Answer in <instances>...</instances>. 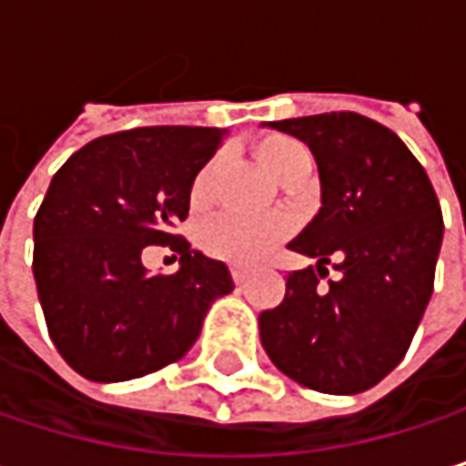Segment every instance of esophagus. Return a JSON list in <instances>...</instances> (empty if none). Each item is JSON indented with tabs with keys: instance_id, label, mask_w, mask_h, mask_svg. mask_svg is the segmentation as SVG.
<instances>
[{
	"instance_id": "esophagus-1",
	"label": "esophagus",
	"mask_w": 466,
	"mask_h": 466,
	"mask_svg": "<svg viewBox=\"0 0 466 466\" xmlns=\"http://www.w3.org/2000/svg\"><path fill=\"white\" fill-rule=\"evenodd\" d=\"M232 278H234V283H245L248 269H242V267H232Z\"/></svg>"
}]
</instances>
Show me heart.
I'll return each instance as SVG.
<instances>
[{"instance_id": "heart-1", "label": "heart", "mask_w": 466, "mask_h": 466, "mask_svg": "<svg viewBox=\"0 0 466 466\" xmlns=\"http://www.w3.org/2000/svg\"><path fill=\"white\" fill-rule=\"evenodd\" d=\"M253 156L258 164L280 183L294 177L302 167H310V150L289 135H261L253 142ZM218 161H208L191 180V205L205 208L213 197ZM291 232V221L283 216L248 218L237 213H221L202 224L199 245L208 256L229 264H256L264 258L280 239Z\"/></svg>"}]
</instances>
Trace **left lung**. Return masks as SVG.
<instances>
[{"label": "left lung", "instance_id": "1", "mask_svg": "<svg viewBox=\"0 0 466 466\" xmlns=\"http://www.w3.org/2000/svg\"><path fill=\"white\" fill-rule=\"evenodd\" d=\"M316 156L321 210L291 250L316 267L289 272L286 297L258 316L261 345L291 380L359 394L408 353L434 289L442 245L437 194L391 129L359 113L269 121ZM331 263L340 275L321 284Z\"/></svg>", "mask_w": 466, "mask_h": 466}]
</instances>
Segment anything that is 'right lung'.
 <instances>
[{"label": "right lung", "mask_w": 466, "mask_h": 466, "mask_svg": "<svg viewBox=\"0 0 466 466\" xmlns=\"http://www.w3.org/2000/svg\"><path fill=\"white\" fill-rule=\"evenodd\" d=\"M208 127H142L83 145L53 175L35 218V280L47 334L88 380L156 372L197 342L210 305L234 289L229 267L175 234L191 180L224 140ZM145 244L181 256L147 276Z\"/></svg>", "instance_id": "add662e5"}]
</instances>
